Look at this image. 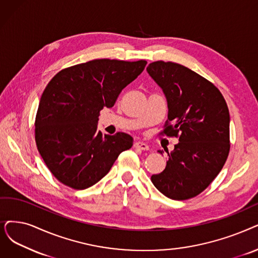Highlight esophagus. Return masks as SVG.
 Returning a JSON list of instances; mask_svg holds the SVG:
<instances>
[{
	"label": "esophagus",
	"instance_id": "34e87169",
	"mask_svg": "<svg viewBox=\"0 0 258 258\" xmlns=\"http://www.w3.org/2000/svg\"><path fill=\"white\" fill-rule=\"evenodd\" d=\"M135 146H136L137 148H140V149H142V150H148V149H149L148 144H146L145 142H141V141L137 142V143L135 144Z\"/></svg>",
	"mask_w": 258,
	"mask_h": 258
}]
</instances>
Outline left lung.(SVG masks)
Wrapping results in <instances>:
<instances>
[{
  "instance_id": "8db88e82",
  "label": "left lung",
  "mask_w": 258,
  "mask_h": 258,
  "mask_svg": "<svg viewBox=\"0 0 258 258\" xmlns=\"http://www.w3.org/2000/svg\"><path fill=\"white\" fill-rule=\"evenodd\" d=\"M147 72L167 100L168 119L162 133L179 137L166 167L152 174L151 182L172 200L196 197L218 176L228 159V105L211 81L186 67L156 61Z\"/></svg>"
}]
</instances>
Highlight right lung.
<instances>
[{"label":"right lung","instance_id":"obj_1","mask_svg":"<svg viewBox=\"0 0 258 258\" xmlns=\"http://www.w3.org/2000/svg\"><path fill=\"white\" fill-rule=\"evenodd\" d=\"M147 61L95 59L67 68L48 82L35 121L39 153L54 177L74 189L104 178L119 154L133 145L131 136L97 129L104 107L112 108Z\"/></svg>","mask_w":258,"mask_h":258}]
</instances>
